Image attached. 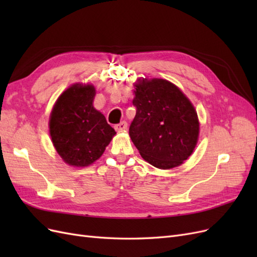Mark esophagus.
Listing matches in <instances>:
<instances>
[{"mask_svg":"<svg viewBox=\"0 0 257 257\" xmlns=\"http://www.w3.org/2000/svg\"><path fill=\"white\" fill-rule=\"evenodd\" d=\"M127 128V123L125 121H122L119 124H115L114 125V130L116 132H122V131H125Z\"/></svg>","mask_w":257,"mask_h":257,"instance_id":"34e87169","label":"esophagus"}]
</instances>
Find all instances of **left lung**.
Segmentation results:
<instances>
[{"mask_svg": "<svg viewBox=\"0 0 257 257\" xmlns=\"http://www.w3.org/2000/svg\"><path fill=\"white\" fill-rule=\"evenodd\" d=\"M135 87L132 142L154 167L169 169L182 164L192 154L199 133L193 105L174 83L164 79H143Z\"/></svg>", "mask_w": 257, "mask_h": 257, "instance_id": "obj_1", "label": "left lung"}]
</instances>
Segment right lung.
Segmentation results:
<instances>
[{
	"instance_id": "obj_1",
	"label": "right lung",
	"mask_w": 257,
	"mask_h": 257,
	"mask_svg": "<svg viewBox=\"0 0 257 257\" xmlns=\"http://www.w3.org/2000/svg\"><path fill=\"white\" fill-rule=\"evenodd\" d=\"M93 85L74 84L58 98L50 115L52 143L69 165L92 164L105 151L115 134L104 114L93 107Z\"/></svg>"
}]
</instances>
